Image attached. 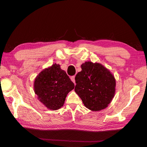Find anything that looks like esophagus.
Segmentation results:
<instances>
[{
  "instance_id": "1",
  "label": "esophagus",
  "mask_w": 147,
  "mask_h": 147,
  "mask_svg": "<svg viewBox=\"0 0 147 147\" xmlns=\"http://www.w3.org/2000/svg\"><path fill=\"white\" fill-rule=\"evenodd\" d=\"M75 76H72V77H70V79H71V80H72L74 83V84H75Z\"/></svg>"
}]
</instances>
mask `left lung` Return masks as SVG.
Segmentation results:
<instances>
[{
	"mask_svg": "<svg viewBox=\"0 0 147 147\" xmlns=\"http://www.w3.org/2000/svg\"><path fill=\"white\" fill-rule=\"evenodd\" d=\"M75 77V91L84 105L91 111L105 109L115 94L116 80L110 71L100 63L86 61Z\"/></svg>",
	"mask_w": 147,
	"mask_h": 147,
	"instance_id": "1",
	"label": "left lung"
}]
</instances>
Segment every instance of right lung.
Wrapping results in <instances>:
<instances>
[{"instance_id":"add662e5","label":"right lung","mask_w":147,"mask_h":147,"mask_svg":"<svg viewBox=\"0 0 147 147\" xmlns=\"http://www.w3.org/2000/svg\"><path fill=\"white\" fill-rule=\"evenodd\" d=\"M74 87L66 72L56 63L42 70L34 83V92L39 101L53 110L63 106L67 95Z\"/></svg>"}]
</instances>
